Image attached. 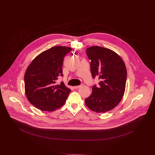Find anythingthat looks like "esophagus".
<instances>
[{"label":"esophagus","mask_w":155,"mask_h":155,"mask_svg":"<svg viewBox=\"0 0 155 155\" xmlns=\"http://www.w3.org/2000/svg\"><path fill=\"white\" fill-rule=\"evenodd\" d=\"M81 87V85H77V86H74V88H75V89H78V88H80Z\"/></svg>","instance_id":"1"}]
</instances>
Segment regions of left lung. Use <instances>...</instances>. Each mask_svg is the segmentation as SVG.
Here are the masks:
<instances>
[{"label": "left lung", "mask_w": 155, "mask_h": 155, "mask_svg": "<svg viewBox=\"0 0 155 155\" xmlns=\"http://www.w3.org/2000/svg\"><path fill=\"white\" fill-rule=\"evenodd\" d=\"M91 60L92 77H99V86L94 85L91 95L85 100L88 108L97 113L114 109L124 96L127 72L121 57L114 51L100 46H92L86 50Z\"/></svg>", "instance_id": "obj_1"}]
</instances>
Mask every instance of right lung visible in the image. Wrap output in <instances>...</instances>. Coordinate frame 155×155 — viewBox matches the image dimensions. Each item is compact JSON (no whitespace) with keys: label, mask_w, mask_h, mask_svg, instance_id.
Here are the masks:
<instances>
[{"label":"right lung","mask_w":155,"mask_h":155,"mask_svg":"<svg viewBox=\"0 0 155 155\" xmlns=\"http://www.w3.org/2000/svg\"><path fill=\"white\" fill-rule=\"evenodd\" d=\"M71 48L54 46L42 52L29 64L25 74V93L28 101L43 111H54L63 106L71 90L64 82L56 81L63 76L64 56Z\"/></svg>","instance_id":"1"}]
</instances>
